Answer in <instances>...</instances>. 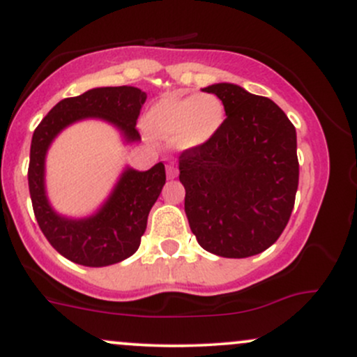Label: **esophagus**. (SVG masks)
Here are the masks:
<instances>
[{
    "instance_id": "34e87169",
    "label": "esophagus",
    "mask_w": 357,
    "mask_h": 357,
    "mask_svg": "<svg viewBox=\"0 0 357 357\" xmlns=\"http://www.w3.org/2000/svg\"><path fill=\"white\" fill-rule=\"evenodd\" d=\"M166 171H167V178L169 179H174L176 176H178V167L174 166V162H169V165L166 166Z\"/></svg>"
}]
</instances>
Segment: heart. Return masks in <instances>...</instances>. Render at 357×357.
I'll return each instance as SVG.
<instances>
[{
	"instance_id": "b5f03b06",
	"label": "heart",
	"mask_w": 357,
	"mask_h": 357,
	"mask_svg": "<svg viewBox=\"0 0 357 357\" xmlns=\"http://www.w3.org/2000/svg\"><path fill=\"white\" fill-rule=\"evenodd\" d=\"M225 105L215 93L196 97L169 96L158 100L146 116L151 136L176 137L179 147H196L208 142L225 122Z\"/></svg>"
}]
</instances>
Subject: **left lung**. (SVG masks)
Instances as JSON below:
<instances>
[{
  "label": "left lung",
  "mask_w": 357,
  "mask_h": 357,
  "mask_svg": "<svg viewBox=\"0 0 357 357\" xmlns=\"http://www.w3.org/2000/svg\"><path fill=\"white\" fill-rule=\"evenodd\" d=\"M227 119L202 146L179 154L184 211L206 252L247 258L272 247L292 215L298 186L296 127L273 100L233 84L203 89Z\"/></svg>",
  "instance_id": "obj_1"
}]
</instances>
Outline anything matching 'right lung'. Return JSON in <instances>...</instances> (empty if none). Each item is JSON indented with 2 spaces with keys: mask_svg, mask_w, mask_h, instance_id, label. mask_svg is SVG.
I'll use <instances>...</instances> for the list:
<instances>
[{
  "mask_svg": "<svg viewBox=\"0 0 357 357\" xmlns=\"http://www.w3.org/2000/svg\"><path fill=\"white\" fill-rule=\"evenodd\" d=\"M147 99L136 87H100L60 100L35 129L28 166V188L35 218L45 238L60 255L85 267H105L126 260L141 245L147 216L166 183V169L158 162L149 171L127 169L109 202L85 220L61 218L45 196V154L63 127L85 117L116 124L127 141H139L137 117Z\"/></svg>",
  "mask_w": 357,
  "mask_h": 357,
  "instance_id": "obj_1",
  "label": "right lung"
}]
</instances>
